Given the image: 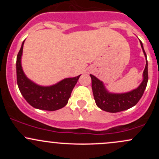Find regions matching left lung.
<instances>
[{"label":"left lung","instance_id":"obj_1","mask_svg":"<svg viewBox=\"0 0 159 159\" xmlns=\"http://www.w3.org/2000/svg\"><path fill=\"white\" fill-rule=\"evenodd\" d=\"M140 44L146 58V65L143 71V80L137 89L125 93L109 92L102 81L94 75H90L91 78V88L94 101L97 106L102 110L111 113L127 110L134 106L143 95L148 80V61L143 44L141 41Z\"/></svg>","mask_w":159,"mask_h":159}]
</instances>
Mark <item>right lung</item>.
<instances>
[{
	"instance_id": "1",
	"label": "right lung",
	"mask_w": 159,
	"mask_h": 159,
	"mask_svg": "<svg viewBox=\"0 0 159 159\" xmlns=\"http://www.w3.org/2000/svg\"><path fill=\"white\" fill-rule=\"evenodd\" d=\"M25 41L22 42L16 62L17 82L20 93L29 105L38 109L56 111L62 108L68 104L72 90L81 75L74 78H65L50 86H41L34 83L25 75L21 66Z\"/></svg>"
}]
</instances>
